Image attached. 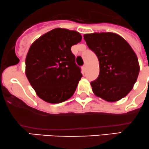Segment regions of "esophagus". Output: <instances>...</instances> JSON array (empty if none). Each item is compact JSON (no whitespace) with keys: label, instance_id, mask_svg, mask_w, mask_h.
I'll return each mask as SVG.
<instances>
[{"label":"esophagus","instance_id":"1","mask_svg":"<svg viewBox=\"0 0 149 149\" xmlns=\"http://www.w3.org/2000/svg\"><path fill=\"white\" fill-rule=\"evenodd\" d=\"M86 69V65L85 64V65H84L82 66V70H85Z\"/></svg>","mask_w":149,"mask_h":149}]
</instances>
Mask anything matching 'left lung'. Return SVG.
<instances>
[{
  "mask_svg": "<svg viewBox=\"0 0 149 149\" xmlns=\"http://www.w3.org/2000/svg\"><path fill=\"white\" fill-rule=\"evenodd\" d=\"M84 38L99 62V75L91 82L93 93L108 102L124 98L132 89L139 72L134 50L115 33L85 34Z\"/></svg>",
  "mask_w": 149,
  "mask_h": 149,
  "instance_id": "obj_1",
  "label": "left lung"
}]
</instances>
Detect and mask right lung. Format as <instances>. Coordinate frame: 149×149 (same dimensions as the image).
<instances>
[{
	"label": "right lung",
	"instance_id": "1",
	"mask_svg": "<svg viewBox=\"0 0 149 149\" xmlns=\"http://www.w3.org/2000/svg\"><path fill=\"white\" fill-rule=\"evenodd\" d=\"M81 41L77 31L56 28L31 45L25 61V74L44 101L62 103L74 94L82 74L71 47Z\"/></svg>",
	"mask_w": 149,
	"mask_h": 149
}]
</instances>
